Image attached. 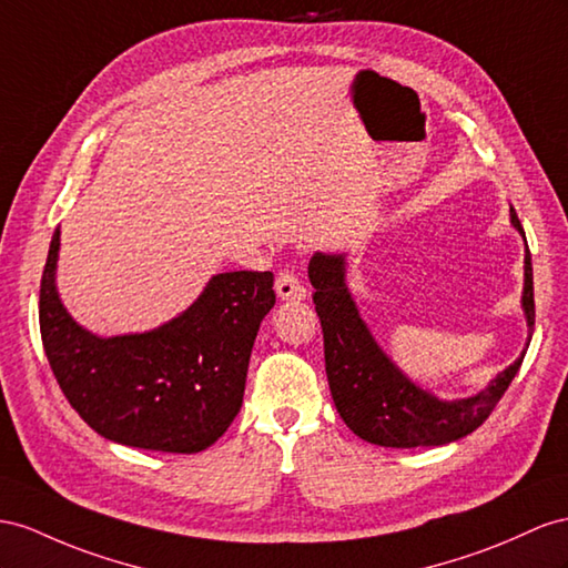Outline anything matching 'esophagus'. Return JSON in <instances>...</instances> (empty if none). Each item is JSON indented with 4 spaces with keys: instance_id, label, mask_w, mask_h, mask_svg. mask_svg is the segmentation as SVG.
<instances>
[{
    "instance_id": "esophagus-1",
    "label": "esophagus",
    "mask_w": 568,
    "mask_h": 568,
    "mask_svg": "<svg viewBox=\"0 0 568 568\" xmlns=\"http://www.w3.org/2000/svg\"><path fill=\"white\" fill-rule=\"evenodd\" d=\"M275 295L281 300H290V302H302L307 300V287L300 283L297 275L293 271H281L278 278H275Z\"/></svg>"
}]
</instances>
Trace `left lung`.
<instances>
[{
	"label": "left lung",
	"instance_id": "8db88e82",
	"mask_svg": "<svg viewBox=\"0 0 568 568\" xmlns=\"http://www.w3.org/2000/svg\"><path fill=\"white\" fill-rule=\"evenodd\" d=\"M511 225L526 240V232L511 206ZM523 297L520 307L528 324V343L535 326L532 300V264L526 242V261H523ZM310 283L314 285L316 314L324 331L326 376L333 403L359 439L376 446L415 448L442 446L463 439L485 423L494 405L506 394L508 384L520 369V357L499 372L477 394L458 400H444L432 390L419 388L405 376L396 362L390 359L382 345L372 336L365 318L359 316L357 304L345 283V254L316 252L310 258Z\"/></svg>",
	"mask_w": 568,
	"mask_h": 568
}]
</instances>
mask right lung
I'll list each match as a JSON object with an SVG mask.
<instances>
[{
  "label": "right lung",
  "mask_w": 568,
  "mask_h": 568,
  "mask_svg": "<svg viewBox=\"0 0 568 568\" xmlns=\"http://www.w3.org/2000/svg\"><path fill=\"white\" fill-rule=\"evenodd\" d=\"M57 258L60 227L40 281V336L83 423L114 444L165 454H199L221 439L242 408L256 333L275 304L273 273H217L170 322L103 338L67 312Z\"/></svg>",
  "instance_id": "obj_1"
}]
</instances>
